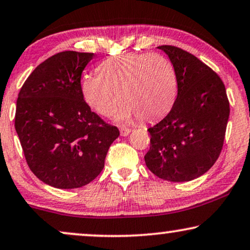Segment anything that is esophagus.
I'll use <instances>...</instances> for the list:
<instances>
[{"label":"esophagus","mask_w":250,"mask_h":250,"mask_svg":"<svg viewBox=\"0 0 250 250\" xmlns=\"http://www.w3.org/2000/svg\"><path fill=\"white\" fill-rule=\"evenodd\" d=\"M120 134H121V136H123V137H125V136H128L129 134H130V129L121 128L120 129Z\"/></svg>","instance_id":"34e87169"}]
</instances>
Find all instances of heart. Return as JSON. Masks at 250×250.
I'll list each match as a JSON object with an SVG mask.
<instances>
[{"instance_id": "obj_1", "label": "heart", "mask_w": 250, "mask_h": 250, "mask_svg": "<svg viewBox=\"0 0 250 250\" xmlns=\"http://www.w3.org/2000/svg\"><path fill=\"white\" fill-rule=\"evenodd\" d=\"M177 90L174 66L154 53L115 56L102 62L99 73L88 74L82 80L86 104L99 115L109 118L121 101L123 106L118 120L125 123L137 116L143 121H154L167 114Z\"/></svg>"}]
</instances>
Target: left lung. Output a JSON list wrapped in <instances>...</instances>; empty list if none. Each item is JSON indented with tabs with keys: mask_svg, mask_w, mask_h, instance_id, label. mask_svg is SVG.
I'll return each mask as SVG.
<instances>
[{
	"mask_svg": "<svg viewBox=\"0 0 250 250\" xmlns=\"http://www.w3.org/2000/svg\"><path fill=\"white\" fill-rule=\"evenodd\" d=\"M178 79L177 98L165 119L148 128L147 168L168 182H189L210 169L222 151L229 104L221 78L200 59L172 45L158 46Z\"/></svg>",
	"mask_w": 250,
	"mask_h": 250,
	"instance_id": "left-lung-1",
	"label": "left lung"
}]
</instances>
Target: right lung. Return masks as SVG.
<instances>
[{
	"instance_id": "right-lung-1",
	"label": "right lung",
	"mask_w": 250,
	"mask_h": 250,
	"mask_svg": "<svg viewBox=\"0 0 250 250\" xmlns=\"http://www.w3.org/2000/svg\"><path fill=\"white\" fill-rule=\"evenodd\" d=\"M94 56H52L32 72L18 95L15 128L26 161L52 188H78L94 181L120 135L83 99L81 74Z\"/></svg>"
}]
</instances>
